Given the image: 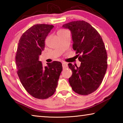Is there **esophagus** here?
<instances>
[{
    "mask_svg": "<svg viewBox=\"0 0 123 123\" xmlns=\"http://www.w3.org/2000/svg\"><path fill=\"white\" fill-rule=\"evenodd\" d=\"M62 67H63V69H66V68H68L67 63H66V62H63V63H62Z\"/></svg>",
    "mask_w": 123,
    "mask_h": 123,
    "instance_id": "34e87169",
    "label": "esophagus"
}]
</instances>
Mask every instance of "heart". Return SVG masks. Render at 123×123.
<instances>
[{"instance_id": "obj_1", "label": "heart", "mask_w": 123, "mask_h": 123, "mask_svg": "<svg viewBox=\"0 0 123 123\" xmlns=\"http://www.w3.org/2000/svg\"><path fill=\"white\" fill-rule=\"evenodd\" d=\"M66 31V30H60L59 31V32H63V31Z\"/></svg>"}]
</instances>
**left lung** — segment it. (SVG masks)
<instances>
[{
  "label": "left lung",
  "mask_w": 123,
  "mask_h": 123,
  "mask_svg": "<svg viewBox=\"0 0 123 123\" xmlns=\"http://www.w3.org/2000/svg\"><path fill=\"white\" fill-rule=\"evenodd\" d=\"M72 34L73 48L78 54L81 65L68 64L72 71L69 82L75 92L88 95L101 84L107 69V53L100 35L84 20L71 22L62 25Z\"/></svg>",
  "instance_id": "obj_1"
}]
</instances>
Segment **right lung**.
I'll list each match as a JSON object with an SVG mask.
<instances>
[{
	"instance_id": "right-lung-1",
	"label": "right lung",
	"mask_w": 123,
	"mask_h": 123,
	"mask_svg": "<svg viewBox=\"0 0 123 123\" xmlns=\"http://www.w3.org/2000/svg\"><path fill=\"white\" fill-rule=\"evenodd\" d=\"M53 25L36 24L20 37L16 55L19 80L29 94L35 98L45 99L55 92L62 70L60 62L47 63L43 67L39 56L45 47V39Z\"/></svg>"
}]
</instances>
